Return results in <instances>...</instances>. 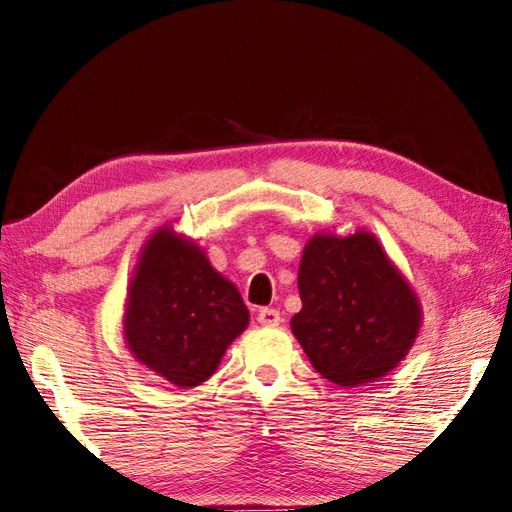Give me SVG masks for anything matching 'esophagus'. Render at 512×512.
<instances>
[{"mask_svg": "<svg viewBox=\"0 0 512 512\" xmlns=\"http://www.w3.org/2000/svg\"><path fill=\"white\" fill-rule=\"evenodd\" d=\"M257 321L262 325H268V328H273V325L281 323V314L275 308H262L257 312Z\"/></svg>", "mask_w": 512, "mask_h": 512, "instance_id": "obj_1", "label": "esophagus"}]
</instances>
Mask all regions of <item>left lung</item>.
Here are the masks:
<instances>
[{"instance_id":"left-lung-1","label":"left lung","mask_w":512,"mask_h":512,"mask_svg":"<svg viewBox=\"0 0 512 512\" xmlns=\"http://www.w3.org/2000/svg\"><path fill=\"white\" fill-rule=\"evenodd\" d=\"M297 284L303 308L290 328L330 383H372L416 341L418 299L374 235H314L303 248Z\"/></svg>"}]
</instances>
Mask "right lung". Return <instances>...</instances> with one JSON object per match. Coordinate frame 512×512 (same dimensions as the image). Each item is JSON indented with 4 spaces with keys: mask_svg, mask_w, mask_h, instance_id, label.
<instances>
[{
    "mask_svg": "<svg viewBox=\"0 0 512 512\" xmlns=\"http://www.w3.org/2000/svg\"><path fill=\"white\" fill-rule=\"evenodd\" d=\"M246 325L242 295L202 250L171 228L154 233L125 312V339L138 361L171 385L195 387L215 372Z\"/></svg>",
    "mask_w": 512,
    "mask_h": 512,
    "instance_id": "1",
    "label": "right lung"
}]
</instances>
